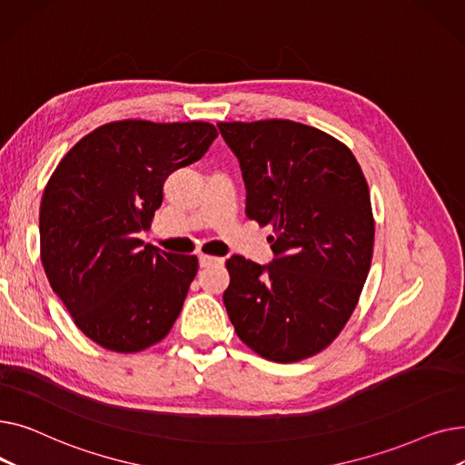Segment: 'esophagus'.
<instances>
[{
  "mask_svg": "<svg viewBox=\"0 0 465 465\" xmlns=\"http://www.w3.org/2000/svg\"><path fill=\"white\" fill-rule=\"evenodd\" d=\"M200 265L202 267H209V265H223L224 258H218V256H209V254H200L198 256Z\"/></svg>",
  "mask_w": 465,
  "mask_h": 465,
  "instance_id": "obj_1",
  "label": "esophagus"
}]
</instances>
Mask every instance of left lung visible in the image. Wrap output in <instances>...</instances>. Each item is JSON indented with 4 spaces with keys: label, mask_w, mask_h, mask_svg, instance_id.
<instances>
[{
    "label": "left lung",
    "mask_w": 465,
    "mask_h": 465,
    "mask_svg": "<svg viewBox=\"0 0 465 465\" xmlns=\"http://www.w3.org/2000/svg\"><path fill=\"white\" fill-rule=\"evenodd\" d=\"M239 160L247 216L270 224L275 258H228L224 305L239 339L290 363L343 330L370 273L375 224L370 188L335 137L292 120L218 122Z\"/></svg>",
    "instance_id": "left-lung-1"
}]
</instances>
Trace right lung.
Listing matches in <instances>:
<instances>
[{
  "instance_id": "add662e5",
  "label": "right lung",
  "mask_w": 465,
  "mask_h": 465,
  "mask_svg": "<svg viewBox=\"0 0 465 465\" xmlns=\"http://www.w3.org/2000/svg\"><path fill=\"white\" fill-rule=\"evenodd\" d=\"M209 122L120 120L84 135L58 163L39 211L41 262L77 328L114 352H139L175 324L198 258L137 239L163 183L216 139Z\"/></svg>"
}]
</instances>
